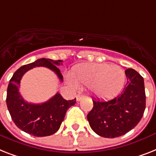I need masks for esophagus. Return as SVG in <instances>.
Masks as SVG:
<instances>
[{
    "mask_svg": "<svg viewBox=\"0 0 156 156\" xmlns=\"http://www.w3.org/2000/svg\"><path fill=\"white\" fill-rule=\"evenodd\" d=\"M83 97H84L83 95H81V94H78V95H77V97H76V98H77V101H80V100L82 99Z\"/></svg>",
    "mask_w": 156,
    "mask_h": 156,
    "instance_id": "esophagus-1",
    "label": "esophagus"
}]
</instances>
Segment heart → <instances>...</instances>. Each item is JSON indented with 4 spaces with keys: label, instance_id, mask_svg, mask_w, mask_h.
Here are the masks:
<instances>
[{
    "label": "heart",
    "instance_id": "obj_1",
    "mask_svg": "<svg viewBox=\"0 0 156 156\" xmlns=\"http://www.w3.org/2000/svg\"><path fill=\"white\" fill-rule=\"evenodd\" d=\"M70 78L69 82L74 87H90L98 98H110L123 87L125 73L118 66L89 63L74 67Z\"/></svg>",
    "mask_w": 156,
    "mask_h": 156
}]
</instances>
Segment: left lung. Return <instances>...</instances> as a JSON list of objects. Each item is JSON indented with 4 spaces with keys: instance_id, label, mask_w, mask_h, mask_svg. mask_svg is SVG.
Returning <instances> with one entry per match:
<instances>
[{
    "instance_id": "1",
    "label": "left lung",
    "mask_w": 156,
    "mask_h": 156,
    "mask_svg": "<svg viewBox=\"0 0 156 156\" xmlns=\"http://www.w3.org/2000/svg\"><path fill=\"white\" fill-rule=\"evenodd\" d=\"M126 84L120 94L112 99L93 100L87 115L91 129L104 138H116L132 130L144 115L146 94L144 78L133 69L125 70Z\"/></svg>"
}]
</instances>
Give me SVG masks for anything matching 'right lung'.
I'll return each instance as SVG.
<instances>
[{
    "label": "right lung",
    "instance_id": "right-lung-1",
    "mask_svg": "<svg viewBox=\"0 0 156 156\" xmlns=\"http://www.w3.org/2000/svg\"><path fill=\"white\" fill-rule=\"evenodd\" d=\"M62 62L40 58L34 62L20 67L9 80L6 97L7 107L13 122L21 131L37 137L53 135L60 128L67 110L76 103V98L67 101L60 94L57 93L47 102L34 104L25 101L19 93L22 76L34 67H47L62 82V75L56 66L62 65Z\"/></svg>",
    "mask_w": 156,
    "mask_h": 156
}]
</instances>
